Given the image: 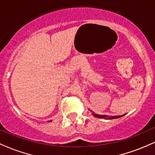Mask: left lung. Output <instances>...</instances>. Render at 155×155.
I'll return each instance as SVG.
<instances>
[{
    "label": "left lung",
    "mask_w": 155,
    "mask_h": 155,
    "mask_svg": "<svg viewBox=\"0 0 155 155\" xmlns=\"http://www.w3.org/2000/svg\"><path fill=\"white\" fill-rule=\"evenodd\" d=\"M92 114H93L94 117H97V118H106V119H110V120H111V119H116V118H120V117L124 116V115H122V116H115V117H107L106 116H104V115H99V114H93L92 113Z\"/></svg>",
    "instance_id": "1"
}]
</instances>
